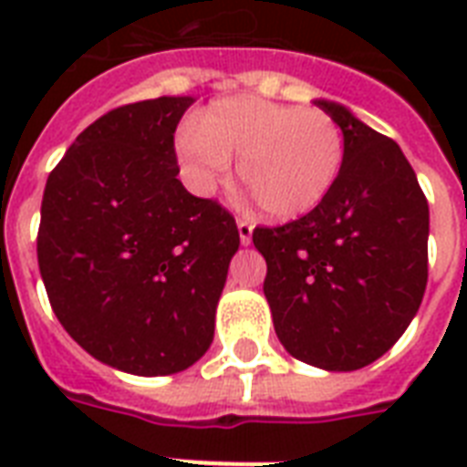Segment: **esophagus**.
<instances>
[{
  "instance_id": "esophagus-1",
  "label": "esophagus",
  "mask_w": 467,
  "mask_h": 467,
  "mask_svg": "<svg viewBox=\"0 0 467 467\" xmlns=\"http://www.w3.org/2000/svg\"><path fill=\"white\" fill-rule=\"evenodd\" d=\"M252 230H254V227H252V223H249V220H244V218L237 220V233H240L242 244H249V242H252Z\"/></svg>"
}]
</instances>
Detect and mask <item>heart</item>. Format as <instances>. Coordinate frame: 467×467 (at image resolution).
Wrapping results in <instances>:
<instances>
[{"mask_svg":"<svg viewBox=\"0 0 467 467\" xmlns=\"http://www.w3.org/2000/svg\"><path fill=\"white\" fill-rule=\"evenodd\" d=\"M176 157L191 191L211 196L237 171L256 205L274 220L315 211L339 179L341 128L317 109L256 97H227L176 135Z\"/></svg>","mask_w":467,"mask_h":467,"instance_id":"1","label":"heart"}]
</instances>
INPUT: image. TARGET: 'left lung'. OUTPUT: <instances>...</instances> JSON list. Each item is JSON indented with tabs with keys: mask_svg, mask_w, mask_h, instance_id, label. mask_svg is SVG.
Here are the masks:
<instances>
[{
	"mask_svg": "<svg viewBox=\"0 0 467 467\" xmlns=\"http://www.w3.org/2000/svg\"><path fill=\"white\" fill-rule=\"evenodd\" d=\"M344 135L329 196L303 218L256 227L264 296L285 351L325 370L368 366L402 337L427 288L429 203L395 140L319 99Z\"/></svg>",
	"mask_w": 467,
	"mask_h": 467,
	"instance_id": "obj_1",
	"label": "left lung"
}]
</instances>
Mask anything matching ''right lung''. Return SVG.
Listing matches in <instances>:
<instances>
[{
    "label": "right lung",
    "mask_w": 467,
    "mask_h": 467,
    "mask_svg": "<svg viewBox=\"0 0 467 467\" xmlns=\"http://www.w3.org/2000/svg\"><path fill=\"white\" fill-rule=\"evenodd\" d=\"M193 97L113 109L77 135L40 205L38 266L60 325L106 366L179 373L208 351L234 218L176 179Z\"/></svg>",
    "instance_id": "1"
}]
</instances>
